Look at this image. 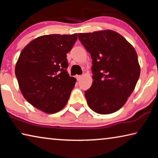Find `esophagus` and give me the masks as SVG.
Masks as SVG:
<instances>
[{"instance_id": "obj_1", "label": "esophagus", "mask_w": 158, "mask_h": 158, "mask_svg": "<svg viewBox=\"0 0 158 158\" xmlns=\"http://www.w3.org/2000/svg\"><path fill=\"white\" fill-rule=\"evenodd\" d=\"M81 77H82L81 75H77V76H76V78H77V81H79V80H80V79H81Z\"/></svg>"}]
</instances>
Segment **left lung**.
I'll list each match as a JSON object with an SVG mask.
<instances>
[{"label": "left lung", "mask_w": 158, "mask_h": 158, "mask_svg": "<svg viewBox=\"0 0 158 158\" xmlns=\"http://www.w3.org/2000/svg\"><path fill=\"white\" fill-rule=\"evenodd\" d=\"M92 58L93 84L85 91L88 105L100 114L119 110L140 75L137 52L121 35L111 30L79 33Z\"/></svg>", "instance_id": "8db88e82"}]
</instances>
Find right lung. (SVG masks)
I'll use <instances>...</instances> for the list:
<instances>
[{"mask_svg": "<svg viewBox=\"0 0 158 158\" xmlns=\"http://www.w3.org/2000/svg\"><path fill=\"white\" fill-rule=\"evenodd\" d=\"M77 40L73 35H46L23 48L15 66L24 98L47 114L61 110L68 102L77 79L69 77L67 53Z\"/></svg>", "mask_w": 158, "mask_h": 158, "instance_id": "add662e5", "label": "right lung"}]
</instances>
